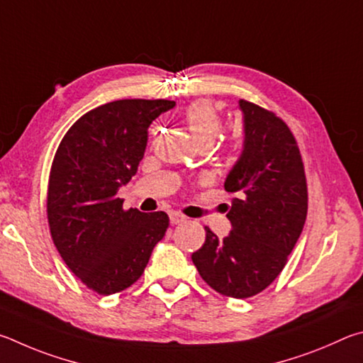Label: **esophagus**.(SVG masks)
<instances>
[{"label": "esophagus", "mask_w": 363, "mask_h": 363, "mask_svg": "<svg viewBox=\"0 0 363 363\" xmlns=\"http://www.w3.org/2000/svg\"><path fill=\"white\" fill-rule=\"evenodd\" d=\"M169 217H170V223L172 225H180V223H185V221H186L185 215H182V213H178V212H170Z\"/></svg>", "instance_id": "1"}]
</instances>
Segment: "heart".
I'll use <instances>...</instances> for the list:
<instances>
[{"instance_id": "obj_1", "label": "heart", "mask_w": 363, "mask_h": 363, "mask_svg": "<svg viewBox=\"0 0 363 363\" xmlns=\"http://www.w3.org/2000/svg\"><path fill=\"white\" fill-rule=\"evenodd\" d=\"M185 121L196 142L211 146L221 132V116L207 100H198L185 111Z\"/></svg>"}]
</instances>
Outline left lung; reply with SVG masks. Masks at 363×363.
Wrapping results in <instances>:
<instances>
[{
    "instance_id": "left-lung-1",
    "label": "left lung",
    "mask_w": 363,
    "mask_h": 363,
    "mask_svg": "<svg viewBox=\"0 0 363 363\" xmlns=\"http://www.w3.org/2000/svg\"><path fill=\"white\" fill-rule=\"evenodd\" d=\"M244 150L226 177L234 193L226 238L206 226V242L191 259L218 294L250 298L281 274L308 215V185L294 133L274 113L239 100Z\"/></svg>"
}]
</instances>
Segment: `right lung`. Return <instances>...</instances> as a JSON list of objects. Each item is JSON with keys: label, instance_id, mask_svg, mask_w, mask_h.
Masks as SVG:
<instances>
[{"label": "right lung", "instance_id": "obj_1", "mask_svg": "<svg viewBox=\"0 0 363 363\" xmlns=\"http://www.w3.org/2000/svg\"><path fill=\"white\" fill-rule=\"evenodd\" d=\"M172 100L125 99L69 127L49 175L48 221L60 257L87 289L113 295L137 282L169 228L165 212L124 211L118 189L143 159L148 127Z\"/></svg>", "mask_w": 363, "mask_h": 363}]
</instances>
